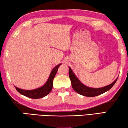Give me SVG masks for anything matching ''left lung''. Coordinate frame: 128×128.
Masks as SVG:
<instances>
[{
  "mask_svg": "<svg viewBox=\"0 0 128 128\" xmlns=\"http://www.w3.org/2000/svg\"><path fill=\"white\" fill-rule=\"evenodd\" d=\"M69 76L73 88L76 92L85 96L93 97L98 96L99 95L104 93L112 88V86L116 83L117 80H118V78H117L112 84L109 85L104 86V87L100 88H92L88 87V86L84 85L76 77V76L74 74V73H73L72 69L70 67H69Z\"/></svg>",
  "mask_w": 128,
  "mask_h": 128,
  "instance_id": "left-lung-1",
  "label": "left lung"
}]
</instances>
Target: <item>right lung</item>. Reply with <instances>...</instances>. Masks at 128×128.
Listing matches in <instances>:
<instances>
[{
    "instance_id": "add662e5",
    "label": "right lung",
    "mask_w": 128,
    "mask_h": 128,
    "mask_svg": "<svg viewBox=\"0 0 128 128\" xmlns=\"http://www.w3.org/2000/svg\"><path fill=\"white\" fill-rule=\"evenodd\" d=\"M61 64H58L55 68H54L52 70L50 74V76L47 80V82L42 87H40L34 90H23L21 88L15 87L16 90L21 94L27 96L28 98L32 99H40L48 95L51 92L53 86V80L54 77L57 73L58 68Z\"/></svg>"
}]
</instances>
